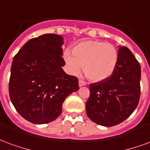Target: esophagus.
Listing matches in <instances>:
<instances>
[{
	"label": "esophagus",
	"mask_w": 150,
	"mask_h": 150,
	"mask_svg": "<svg viewBox=\"0 0 150 150\" xmlns=\"http://www.w3.org/2000/svg\"><path fill=\"white\" fill-rule=\"evenodd\" d=\"M86 84H87V83H86V82L83 81V80H81V79H79V87L85 86Z\"/></svg>",
	"instance_id": "1"
}]
</instances>
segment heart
Here are the masks:
<instances>
[{
  "mask_svg": "<svg viewBox=\"0 0 150 150\" xmlns=\"http://www.w3.org/2000/svg\"><path fill=\"white\" fill-rule=\"evenodd\" d=\"M69 71L78 74L83 67L85 76L92 82H100L112 75L118 63V50L110 43L88 40L75 45L72 54L64 53Z\"/></svg>",
  "mask_w": 150,
  "mask_h": 150,
  "instance_id": "heart-1",
  "label": "heart"
}]
</instances>
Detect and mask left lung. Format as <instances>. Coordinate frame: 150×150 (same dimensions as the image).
Segmentation results:
<instances>
[{"label":"left lung","mask_w":150,"mask_h":150,"mask_svg":"<svg viewBox=\"0 0 150 150\" xmlns=\"http://www.w3.org/2000/svg\"><path fill=\"white\" fill-rule=\"evenodd\" d=\"M116 68L109 78L90 84L87 115L93 122L111 127L123 122L137 107L141 66L132 52L120 46Z\"/></svg>","instance_id":"8db88e82"}]
</instances>
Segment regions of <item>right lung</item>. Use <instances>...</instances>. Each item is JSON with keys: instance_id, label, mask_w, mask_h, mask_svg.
Segmentation results:
<instances>
[{"instance_id": "add662e5", "label": "right lung", "mask_w": 150, "mask_h": 150, "mask_svg": "<svg viewBox=\"0 0 150 150\" xmlns=\"http://www.w3.org/2000/svg\"><path fill=\"white\" fill-rule=\"evenodd\" d=\"M62 36L43 34L28 41L13 58L9 97L18 112L30 122L54 120L66 98L79 88L78 79L62 67Z\"/></svg>"}]
</instances>
